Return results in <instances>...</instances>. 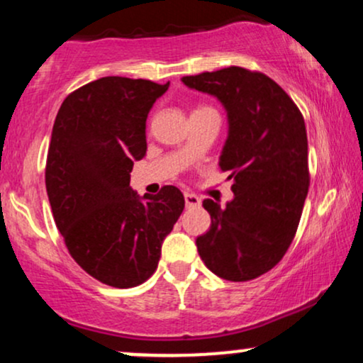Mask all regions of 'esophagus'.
I'll use <instances>...</instances> for the list:
<instances>
[{
  "mask_svg": "<svg viewBox=\"0 0 363 363\" xmlns=\"http://www.w3.org/2000/svg\"><path fill=\"white\" fill-rule=\"evenodd\" d=\"M184 201H186V206H198V205H201V199H199L198 196L193 194V193H186L184 194Z\"/></svg>",
  "mask_w": 363,
  "mask_h": 363,
  "instance_id": "obj_1",
  "label": "esophagus"
}]
</instances>
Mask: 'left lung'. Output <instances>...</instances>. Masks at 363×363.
<instances>
[{"label": "left lung", "instance_id": "8db88e82", "mask_svg": "<svg viewBox=\"0 0 363 363\" xmlns=\"http://www.w3.org/2000/svg\"><path fill=\"white\" fill-rule=\"evenodd\" d=\"M182 83L215 97L227 112L218 165L234 179V199L223 208L203 201L211 227L196 247L216 277L252 280L285 256L301 222L309 191L306 123L285 90L262 73L230 66L182 77Z\"/></svg>", "mask_w": 363, "mask_h": 363}]
</instances>
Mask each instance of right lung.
Here are the masks:
<instances>
[{"instance_id":"1","label":"right lung","mask_w":363,"mask_h":363,"mask_svg":"<svg viewBox=\"0 0 363 363\" xmlns=\"http://www.w3.org/2000/svg\"><path fill=\"white\" fill-rule=\"evenodd\" d=\"M169 89L150 80L104 77L65 99L45 164V189L57 230L90 277L116 289L152 277L162 242L184 210V196L129 187L147 153V118Z\"/></svg>"}]
</instances>
